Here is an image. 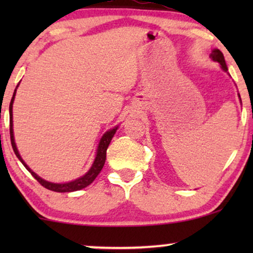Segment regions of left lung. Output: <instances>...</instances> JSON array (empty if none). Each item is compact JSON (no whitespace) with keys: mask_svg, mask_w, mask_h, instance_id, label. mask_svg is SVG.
<instances>
[{"mask_svg":"<svg viewBox=\"0 0 253 253\" xmlns=\"http://www.w3.org/2000/svg\"><path fill=\"white\" fill-rule=\"evenodd\" d=\"M210 57L212 58V60H213L214 62H217V63H219V64L221 65V69H222L223 71H226L227 74H228V68H227L226 61H224L223 54L221 53V51H220L219 49H216V48H215V49H213L212 53H211V55H210ZM238 98H240V101H241V103H242L240 93H238Z\"/></svg>","mask_w":253,"mask_h":253,"instance_id":"1","label":"left lung"}]
</instances>
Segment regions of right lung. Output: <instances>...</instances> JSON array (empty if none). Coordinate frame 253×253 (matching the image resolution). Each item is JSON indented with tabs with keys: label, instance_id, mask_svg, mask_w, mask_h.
<instances>
[{
	"label": "right lung",
	"instance_id": "right-lung-1",
	"mask_svg": "<svg viewBox=\"0 0 253 253\" xmlns=\"http://www.w3.org/2000/svg\"><path fill=\"white\" fill-rule=\"evenodd\" d=\"M19 84L16 86L15 88V92H13V95H12V99H11V102H10V106H9V115H10V139H11V145H12V148H13V152H15L16 157L19 159V161L22 162L24 165V167H25L27 170L31 172V175L33 176L34 178L37 179L38 182L40 183L41 185L44 186V188L48 189V190H51V191H55V192H72V191H78V190H82L86 188V186L91 184V183L94 181L96 176L100 174V171H101V169L103 168V165H105V161H106V153H107V148H108L110 141H112V138L114 137V134L119 129V126H114L113 129H109L108 131H106L105 133L102 134L101 139H100L99 144H98V148H96V153H95V158H94V161H93V164L91 166V168L88 169L87 172H86L85 175H83L82 177H78L74 179V181L71 182H65V183H53V182H49V181H46V179L41 178L39 175H37L36 172H34L32 169H31L29 166L26 165V162L23 160L22 157H20L19 152H18V148H17V145L15 143V136H13V121H12V105H13V101H15V96H16V92H17V88H18Z\"/></svg>",
	"mask_w": 253,
	"mask_h": 253
}]
</instances>
